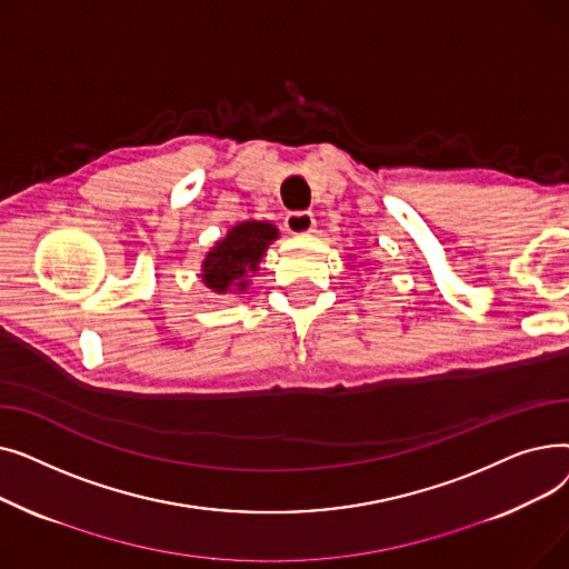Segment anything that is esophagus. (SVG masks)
<instances>
[{
  "mask_svg": "<svg viewBox=\"0 0 569 569\" xmlns=\"http://www.w3.org/2000/svg\"><path fill=\"white\" fill-rule=\"evenodd\" d=\"M316 228V219L311 212H290L286 217V230L290 234H307Z\"/></svg>",
  "mask_w": 569,
  "mask_h": 569,
  "instance_id": "34e87169",
  "label": "esophagus"
}]
</instances>
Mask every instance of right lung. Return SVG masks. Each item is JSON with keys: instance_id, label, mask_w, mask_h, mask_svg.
Wrapping results in <instances>:
<instances>
[{"instance_id": "add662e5", "label": "right lung", "mask_w": 569, "mask_h": 569, "mask_svg": "<svg viewBox=\"0 0 569 569\" xmlns=\"http://www.w3.org/2000/svg\"><path fill=\"white\" fill-rule=\"evenodd\" d=\"M277 237L279 230L267 221L237 223L202 260V283L219 295L247 290L249 277Z\"/></svg>"}]
</instances>
